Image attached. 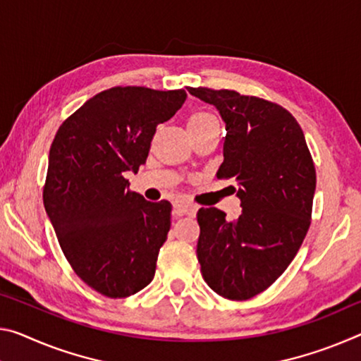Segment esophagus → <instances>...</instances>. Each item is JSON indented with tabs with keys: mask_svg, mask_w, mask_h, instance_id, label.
Here are the masks:
<instances>
[{
	"mask_svg": "<svg viewBox=\"0 0 361 361\" xmlns=\"http://www.w3.org/2000/svg\"><path fill=\"white\" fill-rule=\"evenodd\" d=\"M197 207L186 201H176L173 204V215L175 216H183V215H196Z\"/></svg>",
	"mask_w": 361,
	"mask_h": 361,
	"instance_id": "34e87169",
	"label": "esophagus"
}]
</instances>
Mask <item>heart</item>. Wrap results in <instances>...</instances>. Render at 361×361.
<instances>
[{"instance_id":"obj_1","label":"heart","mask_w":361,"mask_h":361,"mask_svg":"<svg viewBox=\"0 0 361 361\" xmlns=\"http://www.w3.org/2000/svg\"><path fill=\"white\" fill-rule=\"evenodd\" d=\"M210 120H215V117L210 116V114H207V112H196L190 117V122H188V125L205 123V122H210Z\"/></svg>"}]
</instances>
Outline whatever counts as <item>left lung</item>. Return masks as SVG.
I'll return each instance as SVG.
<instances>
[{
    "instance_id": "left-lung-1",
    "label": "left lung",
    "mask_w": 361,
    "mask_h": 361,
    "mask_svg": "<svg viewBox=\"0 0 361 361\" xmlns=\"http://www.w3.org/2000/svg\"><path fill=\"white\" fill-rule=\"evenodd\" d=\"M226 125L216 176L238 183L243 212L226 220L199 209L197 260L205 283L230 300H247L281 276L310 226L317 173L300 125L274 102L231 90L190 88Z\"/></svg>"
}]
</instances>
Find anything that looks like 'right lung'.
<instances>
[{
	"label": "right lung",
	"instance_id": "right-lung-1",
	"mask_svg": "<svg viewBox=\"0 0 361 361\" xmlns=\"http://www.w3.org/2000/svg\"><path fill=\"white\" fill-rule=\"evenodd\" d=\"M186 96L145 87L101 91L61 125L51 145L44 209L73 271L111 299L136 294L156 273L171 204L128 191L125 173L146 162L156 127Z\"/></svg>",
	"mask_w": 361,
	"mask_h": 361
}]
</instances>
